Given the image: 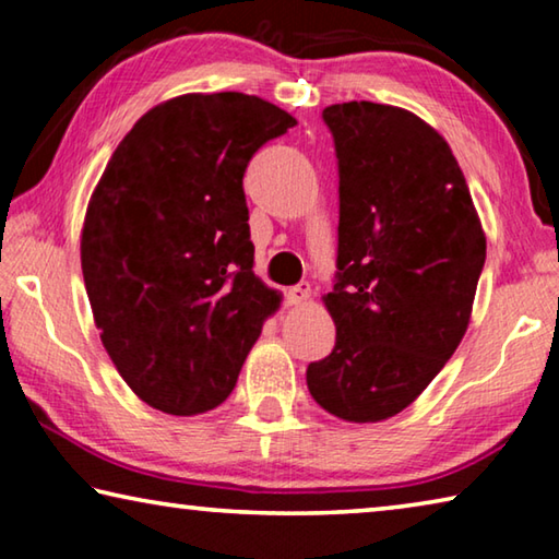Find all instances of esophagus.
Returning a JSON list of instances; mask_svg holds the SVG:
<instances>
[{"label":"esophagus","mask_w":559,"mask_h":559,"mask_svg":"<svg viewBox=\"0 0 559 559\" xmlns=\"http://www.w3.org/2000/svg\"><path fill=\"white\" fill-rule=\"evenodd\" d=\"M310 298V286L308 283H298V286H293L286 290V300L290 306H302V302H308Z\"/></svg>","instance_id":"obj_1"}]
</instances>
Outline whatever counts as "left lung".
<instances>
[{"label": "left lung", "instance_id": "obj_1", "mask_svg": "<svg viewBox=\"0 0 559 559\" xmlns=\"http://www.w3.org/2000/svg\"><path fill=\"white\" fill-rule=\"evenodd\" d=\"M340 175L337 273L323 296L335 347L313 400L374 424L406 409L466 335L486 234L451 147L414 112L370 100L323 110Z\"/></svg>", "mask_w": 559, "mask_h": 559}]
</instances>
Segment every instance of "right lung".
I'll use <instances>...</instances> for the list:
<instances>
[{
    "mask_svg": "<svg viewBox=\"0 0 559 559\" xmlns=\"http://www.w3.org/2000/svg\"><path fill=\"white\" fill-rule=\"evenodd\" d=\"M296 126L246 93L147 110L108 159L81 231L93 320L122 380L175 416L219 406L281 293L253 273L243 173Z\"/></svg>",
    "mask_w": 559,
    "mask_h": 559,
    "instance_id": "1",
    "label": "right lung"
}]
</instances>
